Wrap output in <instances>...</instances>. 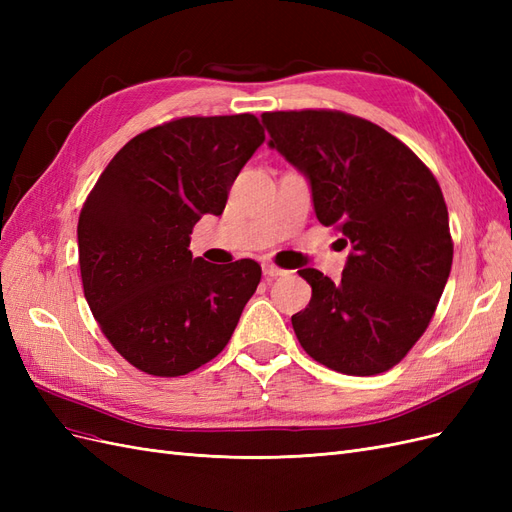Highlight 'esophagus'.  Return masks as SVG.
<instances>
[{"label":"esophagus","mask_w":512,"mask_h":512,"mask_svg":"<svg viewBox=\"0 0 512 512\" xmlns=\"http://www.w3.org/2000/svg\"><path fill=\"white\" fill-rule=\"evenodd\" d=\"M262 273H265V277H269V280H273V277H280V275H284L286 271L280 269V267L271 265V262H267V265H262Z\"/></svg>","instance_id":"obj_1"}]
</instances>
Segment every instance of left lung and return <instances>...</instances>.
I'll return each instance as SVG.
<instances>
[{"mask_svg": "<svg viewBox=\"0 0 512 512\" xmlns=\"http://www.w3.org/2000/svg\"><path fill=\"white\" fill-rule=\"evenodd\" d=\"M271 147L307 175L316 218L352 245L342 282L301 269L312 299L292 316L314 361L346 376L395 367L436 314L453 265L448 209L416 153L329 108L262 113Z\"/></svg>", "mask_w": 512, "mask_h": 512, "instance_id": "1", "label": "left lung"}]
</instances>
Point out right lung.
Here are the masks:
<instances>
[{"instance_id": "obj_1", "label": "right lung", "mask_w": 512, "mask_h": 512, "mask_svg": "<svg viewBox=\"0 0 512 512\" xmlns=\"http://www.w3.org/2000/svg\"><path fill=\"white\" fill-rule=\"evenodd\" d=\"M265 141L256 115L179 117L136 134L81 209L85 299L113 348L149 376H185L230 342L260 284L256 260L192 258L190 235L220 215Z\"/></svg>"}]
</instances>
